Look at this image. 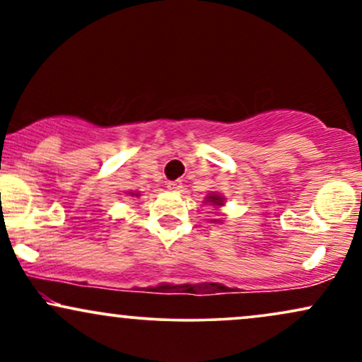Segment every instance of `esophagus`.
<instances>
[{"mask_svg": "<svg viewBox=\"0 0 362 362\" xmlns=\"http://www.w3.org/2000/svg\"><path fill=\"white\" fill-rule=\"evenodd\" d=\"M167 187L170 190H180L182 189V182L180 180H172V182H168Z\"/></svg>", "mask_w": 362, "mask_h": 362, "instance_id": "34e87169", "label": "esophagus"}]
</instances>
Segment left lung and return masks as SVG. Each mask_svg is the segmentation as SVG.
I'll list each match as a JSON object with an SVG mask.
<instances>
[{
	"label": "left lung",
	"mask_w": 362,
	"mask_h": 362,
	"mask_svg": "<svg viewBox=\"0 0 362 362\" xmlns=\"http://www.w3.org/2000/svg\"><path fill=\"white\" fill-rule=\"evenodd\" d=\"M207 202H211V204H214V206H221L223 199L219 197V195H209V197H207Z\"/></svg>",
	"instance_id": "obj_1"
}]
</instances>
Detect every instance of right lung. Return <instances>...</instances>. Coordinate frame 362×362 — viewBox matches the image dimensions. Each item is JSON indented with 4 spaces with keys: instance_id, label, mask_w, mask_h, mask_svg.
I'll use <instances>...</instances> for the list:
<instances>
[{
    "instance_id": "1",
    "label": "right lung",
    "mask_w": 362,
    "mask_h": 362,
    "mask_svg": "<svg viewBox=\"0 0 362 362\" xmlns=\"http://www.w3.org/2000/svg\"><path fill=\"white\" fill-rule=\"evenodd\" d=\"M131 195H134V194H131ZM136 195H138V194H136Z\"/></svg>"
}]
</instances>
